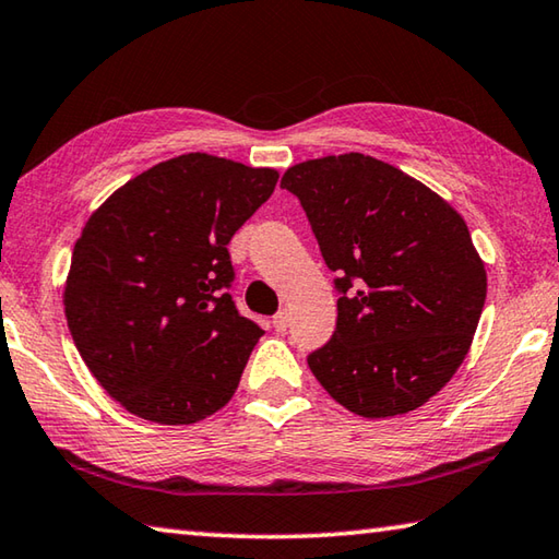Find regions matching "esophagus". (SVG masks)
<instances>
[{
    "instance_id": "esophagus-1",
    "label": "esophagus",
    "mask_w": 559,
    "mask_h": 559,
    "mask_svg": "<svg viewBox=\"0 0 559 559\" xmlns=\"http://www.w3.org/2000/svg\"><path fill=\"white\" fill-rule=\"evenodd\" d=\"M288 323H290V316H288V310H278V313L273 316V328H276L278 333H283V330L288 328Z\"/></svg>"
}]
</instances>
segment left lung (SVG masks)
<instances>
[{
  "label": "left lung",
  "mask_w": 559,
  "mask_h": 559,
  "mask_svg": "<svg viewBox=\"0 0 559 559\" xmlns=\"http://www.w3.org/2000/svg\"><path fill=\"white\" fill-rule=\"evenodd\" d=\"M337 290V323L308 367L367 419L429 402L466 357L486 302V269L466 222L429 187L370 155L290 167Z\"/></svg>",
  "instance_id": "obj_1"
}]
</instances>
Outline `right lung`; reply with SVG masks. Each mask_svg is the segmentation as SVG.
<instances>
[{
    "label": "right lung",
    "instance_id": "right-lung-1",
    "mask_svg": "<svg viewBox=\"0 0 559 559\" xmlns=\"http://www.w3.org/2000/svg\"><path fill=\"white\" fill-rule=\"evenodd\" d=\"M278 173L189 153L120 187L75 241L63 306L83 362L112 400L194 424L231 400L263 330L231 298V236Z\"/></svg>",
    "mask_w": 559,
    "mask_h": 559
}]
</instances>
